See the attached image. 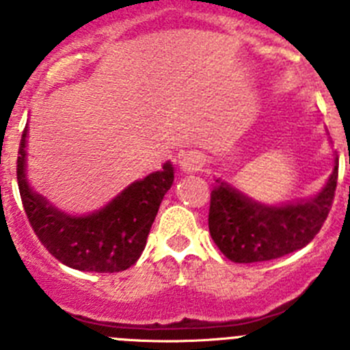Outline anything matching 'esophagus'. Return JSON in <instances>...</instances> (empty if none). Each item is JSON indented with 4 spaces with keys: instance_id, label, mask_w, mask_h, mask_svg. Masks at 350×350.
I'll return each instance as SVG.
<instances>
[{
    "instance_id": "esophagus-1",
    "label": "esophagus",
    "mask_w": 350,
    "mask_h": 350,
    "mask_svg": "<svg viewBox=\"0 0 350 350\" xmlns=\"http://www.w3.org/2000/svg\"><path fill=\"white\" fill-rule=\"evenodd\" d=\"M178 163H180V168L184 172H196V170L202 168L203 159L198 152H184L178 156Z\"/></svg>"
}]
</instances>
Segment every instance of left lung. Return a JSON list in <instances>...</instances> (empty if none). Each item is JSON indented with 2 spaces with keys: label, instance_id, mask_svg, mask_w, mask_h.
Masks as SVG:
<instances>
[{
  "label": "left lung",
  "instance_id": "left-lung-1",
  "mask_svg": "<svg viewBox=\"0 0 350 350\" xmlns=\"http://www.w3.org/2000/svg\"><path fill=\"white\" fill-rule=\"evenodd\" d=\"M338 159L314 200L282 206L252 202L217 180L210 194L208 230L213 243L234 262H259L301 249L321 231L335 200Z\"/></svg>",
  "mask_w": 350,
  "mask_h": 350
}]
</instances>
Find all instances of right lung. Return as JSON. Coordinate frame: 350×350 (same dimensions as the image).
<instances>
[{
  "instance_id": "1",
  "label": "right lung",
  "mask_w": 350,
  "mask_h": 350,
  "mask_svg": "<svg viewBox=\"0 0 350 350\" xmlns=\"http://www.w3.org/2000/svg\"><path fill=\"white\" fill-rule=\"evenodd\" d=\"M26 135L17 156V184L24 212L43 247L63 265L82 271L116 273L133 267L147 243L148 231L166 191L173 184V166L131 184L105 208L89 215H70L54 208L26 180Z\"/></svg>"
}]
</instances>
